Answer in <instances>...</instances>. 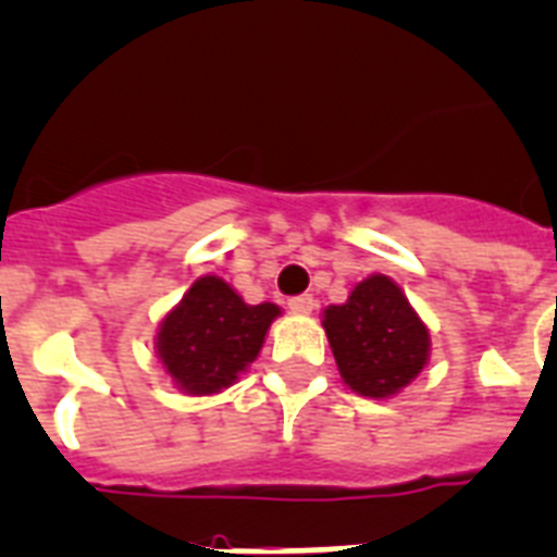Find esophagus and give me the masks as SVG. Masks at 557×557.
<instances>
[{
    "mask_svg": "<svg viewBox=\"0 0 557 557\" xmlns=\"http://www.w3.org/2000/svg\"><path fill=\"white\" fill-rule=\"evenodd\" d=\"M287 305H289V310L298 312V315H307V312H312L315 301H312V296H293Z\"/></svg>",
    "mask_w": 557,
    "mask_h": 557,
    "instance_id": "esophagus-1",
    "label": "esophagus"
}]
</instances>
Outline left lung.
I'll list each match as a JSON object with an SVG mask.
<instances>
[{
  "mask_svg": "<svg viewBox=\"0 0 557 557\" xmlns=\"http://www.w3.org/2000/svg\"><path fill=\"white\" fill-rule=\"evenodd\" d=\"M324 333L344 384L367 398L401 393L430 361V330L389 275H370L324 310Z\"/></svg>",
  "mask_w": 557,
  "mask_h": 557,
  "instance_id": "obj_1",
  "label": "left lung"
}]
</instances>
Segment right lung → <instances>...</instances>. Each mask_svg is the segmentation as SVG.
<instances>
[{"label":"right lung","instance_id":"obj_1","mask_svg":"<svg viewBox=\"0 0 557 557\" xmlns=\"http://www.w3.org/2000/svg\"><path fill=\"white\" fill-rule=\"evenodd\" d=\"M278 315L270 301L247 305L224 278L201 275L159 324L156 356L182 393H222L259 358Z\"/></svg>","mask_w":557,"mask_h":557}]
</instances>
